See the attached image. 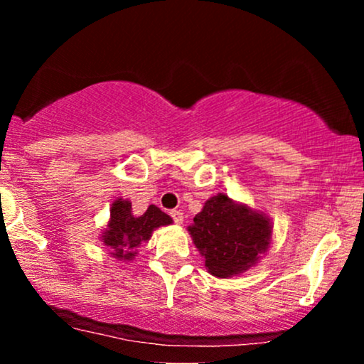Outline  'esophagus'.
Returning a JSON list of instances; mask_svg holds the SVG:
<instances>
[{"label":"esophagus","mask_w":364,"mask_h":364,"mask_svg":"<svg viewBox=\"0 0 364 364\" xmlns=\"http://www.w3.org/2000/svg\"><path fill=\"white\" fill-rule=\"evenodd\" d=\"M171 217H173V220L176 224H183V212L179 210H171Z\"/></svg>","instance_id":"esophagus-1"}]
</instances>
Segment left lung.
Returning <instances> with one entry per match:
<instances>
[{
	"label": "left lung",
	"instance_id": "1",
	"mask_svg": "<svg viewBox=\"0 0 364 364\" xmlns=\"http://www.w3.org/2000/svg\"><path fill=\"white\" fill-rule=\"evenodd\" d=\"M188 232L214 277L229 279L257 265L272 241V223L263 212L228 195L210 196Z\"/></svg>",
	"mask_w": 364,
	"mask_h": 364
}]
</instances>
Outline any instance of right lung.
Segmentation results:
<instances>
[{
    "instance_id": "right-lung-1",
    "label": "right lung",
    "mask_w": 364,
    "mask_h": 364,
    "mask_svg": "<svg viewBox=\"0 0 364 364\" xmlns=\"http://www.w3.org/2000/svg\"><path fill=\"white\" fill-rule=\"evenodd\" d=\"M169 224H173V219L156 205H149L144 214L135 215L129 200L116 198L101 241L109 248L112 258L132 262L140 246L150 240L152 232L161 225Z\"/></svg>"
}]
</instances>
